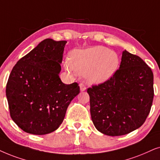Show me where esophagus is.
I'll return each mask as SVG.
<instances>
[{
    "mask_svg": "<svg viewBox=\"0 0 160 160\" xmlns=\"http://www.w3.org/2000/svg\"><path fill=\"white\" fill-rule=\"evenodd\" d=\"M80 91H84L86 89V85H85L84 82H80Z\"/></svg>",
    "mask_w": 160,
    "mask_h": 160,
    "instance_id": "esophagus-1",
    "label": "esophagus"
}]
</instances>
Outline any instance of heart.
<instances>
[{
	"label": "heart",
	"mask_w": 160,
	"mask_h": 160,
	"mask_svg": "<svg viewBox=\"0 0 160 160\" xmlns=\"http://www.w3.org/2000/svg\"><path fill=\"white\" fill-rule=\"evenodd\" d=\"M120 59L113 51L103 46H96L82 50H74L65 61V67L72 73L86 74L89 81L102 83L113 76Z\"/></svg>",
	"instance_id": "b5f03b06"
}]
</instances>
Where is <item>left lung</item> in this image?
Returning a JSON list of instances; mask_svg holds the SVG:
<instances>
[{
	"instance_id": "1",
	"label": "left lung",
	"mask_w": 160,
	"mask_h": 160,
	"mask_svg": "<svg viewBox=\"0 0 160 160\" xmlns=\"http://www.w3.org/2000/svg\"><path fill=\"white\" fill-rule=\"evenodd\" d=\"M91 119L109 136L127 135L146 121L154 99V74L138 55L124 50L119 69L107 81L87 89Z\"/></svg>"
}]
</instances>
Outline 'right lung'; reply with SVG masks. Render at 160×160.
I'll list each match as a JSON object with an SVG mask.
<instances>
[{
  "instance_id": "1",
  "label": "right lung",
  "mask_w": 160,
  "mask_h": 160,
  "mask_svg": "<svg viewBox=\"0 0 160 160\" xmlns=\"http://www.w3.org/2000/svg\"><path fill=\"white\" fill-rule=\"evenodd\" d=\"M67 42L44 39L11 72L6 88L10 116L25 132L42 135L56 130L80 93L78 82L64 84L59 77Z\"/></svg>"
}]
</instances>
